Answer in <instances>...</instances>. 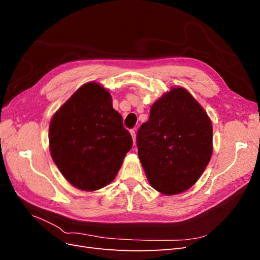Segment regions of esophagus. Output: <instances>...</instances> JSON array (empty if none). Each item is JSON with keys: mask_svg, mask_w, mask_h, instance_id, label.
Segmentation results:
<instances>
[{"mask_svg": "<svg viewBox=\"0 0 260 260\" xmlns=\"http://www.w3.org/2000/svg\"><path fill=\"white\" fill-rule=\"evenodd\" d=\"M131 133V137H132V140H133V144H136V141H137V135H136V131L135 130H131L130 131Z\"/></svg>", "mask_w": 260, "mask_h": 260, "instance_id": "obj_1", "label": "esophagus"}]
</instances>
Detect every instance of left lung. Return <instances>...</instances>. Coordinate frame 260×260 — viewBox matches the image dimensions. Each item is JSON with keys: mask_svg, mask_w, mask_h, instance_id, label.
I'll return each mask as SVG.
<instances>
[{"mask_svg": "<svg viewBox=\"0 0 260 260\" xmlns=\"http://www.w3.org/2000/svg\"><path fill=\"white\" fill-rule=\"evenodd\" d=\"M137 144L152 187L164 195L182 193L196 183L211 158V120L190 92L174 86L152 105Z\"/></svg>", "mask_w": 260, "mask_h": 260, "instance_id": "left-lung-1", "label": "left lung"}]
</instances>
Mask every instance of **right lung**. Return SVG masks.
Segmentation results:
<instances>
[{
  "label": "right lung",
  "instance_id": "obj_1",
  "mask_svg": "<svg viewBox=\"0 0 260 260\" xmlns=\"http://www.w3.org/2000/svg\"><path fill=\"white\" fill-rule=\"evenodd\" d=\"M50 153L61 175L79 190L93 192L116 178L132 147L112 95L99 82L81 85L51 119Z\"/></svg>",
  "mask_w": 260,
  "mask_h": 260
}]
</instances>
